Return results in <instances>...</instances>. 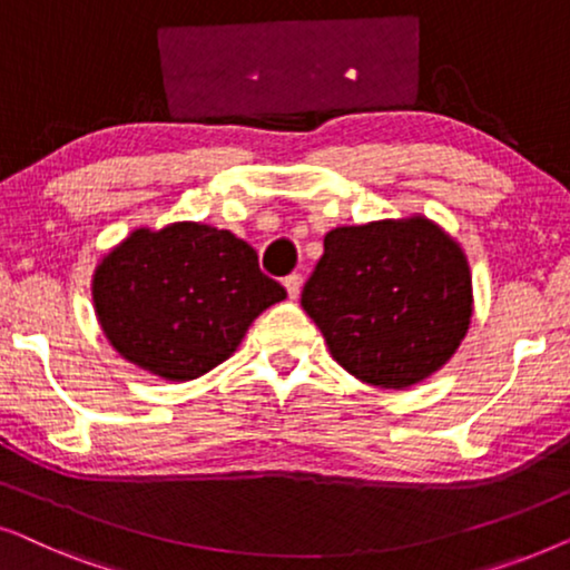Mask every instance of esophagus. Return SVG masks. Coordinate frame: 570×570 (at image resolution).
<instances>
[{"instance_id": "1", "label": "esophagus", "mask_w": 570, "mask_h": 570, "mask_svg": "<svg viewBox=\"0 0 570 570\" xmlns=\"http://www.w3.org/2000/svg\"><path fill=\"white\" fill-rule=\"evenodd\" d=\"M285 291H287V295H291V298L295 301L301 295V287H303V277L301 275H291V277H285Z\"/></svg>"}]
</instances>
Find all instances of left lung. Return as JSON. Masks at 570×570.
Wrapping results in <instances>:
<instances>
[{"mask_svg": "<svg viewBox=\"0 0 570 570\" xmlns=\"http://www.w3.org/2000/svg\"><path fill=\"white\" fill-rule=\"evenodd\" d=\"M301 306L347 373L376 389H407L441 371L470 332V262L420 213L340 225L324 236Z\"/></svg>", "mask_w": 570, "mask_h": 570, "instance_id": "8db88e82", "label": "left lung"}]
</instances>
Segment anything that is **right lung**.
Wrapping results in <instances>:
<instances>
[{
  "instance_id": "add662e5",
  "label": "right lung",
  "mask_w": 570,
  "mask_h": 570,
  "mask_svg": "<svg viewBox=\"0 0 570 570\" xmlns=\"http://www.w3.org/2000/svg\"><path fill=\"white\" fill-rule=\"evenodd\" d=\"M90 291L116 353L176 384L228 361L254 318L287 295L246 240L194 220L139 225L100 256Z\"/></svg>"
}]
</instances>
